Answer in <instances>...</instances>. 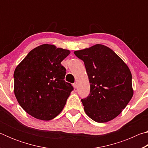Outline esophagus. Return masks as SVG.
<instances>
[{"instance_id":"34e87169","label":"esophagus","mask_w":148,"mask_h":148,"mask_svg":"<svg viewBox=\"0 0 148 148\" xmlns=\"http://www.w3.org/2000/svg\"><path fill=\"white\" fill-rule=\"evenodd\" d=\"M77 83H76V82H75V83H74V84H73V86H74V88H75V89H76V87H77Z\"/></svg>"}]
</instances>
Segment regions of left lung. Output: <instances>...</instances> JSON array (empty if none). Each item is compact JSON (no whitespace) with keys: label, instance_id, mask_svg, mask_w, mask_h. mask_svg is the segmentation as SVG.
Instances as JSON below:
<instances>
[{"label":"left lung","instance_id":"obj_1","mask_svg":"<svg viewBox=\"0 0 148 148\" xmlns=\"http://www.w3.org/2000/svg\"><path fill=\"white\" fill-rule=\"evenodd\" d=\"M74 53L84 62L90 83V94L82 99L86 114L98 123L116 118L133 96L128 66L113 50L102 44Z\"/></svg>","mask_w":148,"mask_h":148}]
</instances>
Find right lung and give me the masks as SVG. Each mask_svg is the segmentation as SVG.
Instances as JSON below:
<instances>
[{
	"mask_svg": "<svg viewBox=\"0 0 148 148\" xmlns=\"http://www.w3.org/2000/svg\"><path fill=\"white\" fill-rule=\"evenodd\" d=\"M71 51L51 44L32 49L15 69L14 94L27 114L49 121L61 113L73 90L61 64Z\"/></svg>",
	"mask_w": 148,
	"mask_h": 148,
	"instance_id": "right-lung-1",
	"label": "right lung"
}]
</instances>
